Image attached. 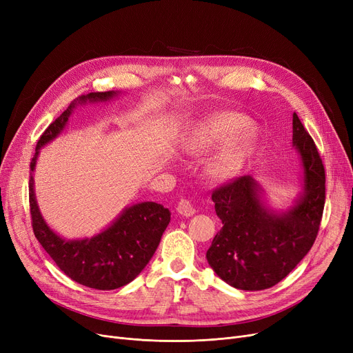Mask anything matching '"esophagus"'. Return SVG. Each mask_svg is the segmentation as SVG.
<instances>
[{
	"label": "esophagus",
	"instance_id": "esophagus-1",
	"mask_svg": "<svg viewBox=\"0 0 353 353\" xmlns=\"http://www.w3.org/2000/svg\"><path fill=\"white\" fill-rule=\"evenodd\" d=\"M177 212H179L181 216L189 217V216H193V214L196 213V209H194V206L192 205L190 200L181 199V200L179 201V205H177Z\"/></svg>",
	"mask_w": 353,
	"mask_h": 353
}]
</instances>
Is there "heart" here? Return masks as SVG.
<instances>
[{"label":"heart","instance_id":"1","mask_svg":"<svg viewBox=\"0 0 353 353\" xmlns=\"http://www.w3.org/2000/svg\"><path fill=\"white\" fill-rule=\"evenodd\" d=\"M253 123L240 113L226 111L201 120L184 141L189 156H206L217 148L221 150L212 159L209 170L213 177L228 180L234 177L253 152L250 137Z\"/></svg>","mask_w":353,"mask_h":353}]
</instances>
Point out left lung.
<instances>
[{"mask_svg":"<svg viewBox=\"0 0 353 353\" xmlns=\"http://www.w3.org/2000/svg\"><path fill=\"white\" fill-rule=\"evenodd\" d=\"M293 147L303 165V193L286 212L262 200L252 176L217 188L212 200L223 228L206 257L221 281L242 290H263L279 283L314 243L325 208V169L313 139L293 113Z\"/></svg>","mask_w":353,"mask_h":353,"instance_id":"left-lung-1","label":"left lung"}]
</instances>
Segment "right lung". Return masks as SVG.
<instances>
[{
    "mask_svg": "<svg viewBox=\"0 0 353 353\" xmlns=\"http://www.w3.org/2000/svg\"><path fill=\"white\" fill-rule=\"evenodd\" d=\"M116 96V91L88 92L74 100L41 134L30 163V212L37 240L70 279L99 290L119 289L136 279L153 257L163 232L169 225V209L154 201L136 203L125 208L105 230L91 239L65 240L48 228L40 213L34 193L32 172L40 148L63 132L74 108L85 103L107 101Z\"/></svg>",
    "mask_w": 353,
    "mask_h": 353,
    "instance_id": "1",
    "label": "right lung"
}]
</instances>
